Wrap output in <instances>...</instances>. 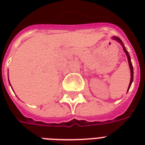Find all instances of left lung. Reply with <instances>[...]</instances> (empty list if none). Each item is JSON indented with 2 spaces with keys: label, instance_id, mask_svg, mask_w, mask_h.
I'll list each match as a JSON object with an SVG mask.
<instances>
[{
  "label": "left lung",
  "instance_id": "obj_1",
  "mask_svg": "<svg viewBox=\"0 0 145 145\" xmlns=\"http://www.w3.org/2000/svg\"><path fill=\"white\" fill-rule=\"evenodd\" d=\"M112 39L113 40H117L118 43H120V44H121L122 45V47H123V49L124 52H125V53H126V56H127V59H128V62H129V68H130V73H131V77H130V83H129V87H128V90H127V93H128L129 89V88H130L131 85H132V83H133V64H132V61H131V59H130V56H129V54L128 51L126 50V49L125 48V46H124V44H123V42H122V40L120 39L119 37H115V36H114V37H112Z\"/></svg>",
  "mask_w": 145,
  "mask_h": 145
}]
</instances>
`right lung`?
<instances>
[{"mask_svg": "<svg viewBox=\"0 0 145 145\" xmlns=\"http://www.w3.org/2000/svg\"><path fill=\"white\" fill-rule=\"evenodd\" d=\"M9 82H10V80H9Z\"/></svg>", "mask_w": 145, "mask_h": 145, "instance_id": "right-lung-1", "label": "right lung"}]
</instances>
